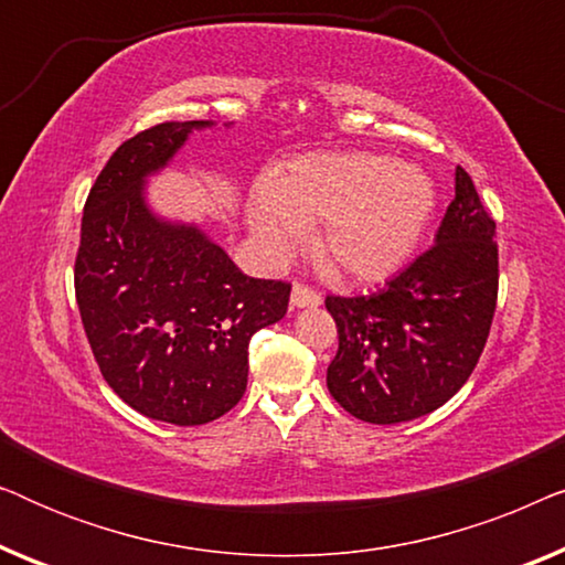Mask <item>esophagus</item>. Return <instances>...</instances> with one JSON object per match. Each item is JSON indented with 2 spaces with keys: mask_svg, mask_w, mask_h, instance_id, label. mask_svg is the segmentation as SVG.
I'll list each match as a JSON object with an SVG mask.
<instances>
[{
  "mask_svg": "<svg viewBox=\"0 0 565 565\" xmlns=\"http://www.w3.org/2000/svg\"><path fill=\"white\" fill-rule=\"evenodd\" d=\"M290 306H292V308L321 306V296L311 288V285L296 282V285H292V292H290Z\"/></svg>",
  "mask_w": 565,
  "mask_h": 565,
  "instance_id": "34e87169",
  "label": "esophagus"
}]
</instances>
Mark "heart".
<instances>
[{
	"mask_svg": "<svg viewBox=\"0 0 565 565\" xmlns=\"http://www.w3.org/2000/svg\"><path fill=\"white\" fill-rule=\"evenodd\" d=\"M437 205L435 182L388 153H306L254 192L249 226L262 249L282 257L316 231L321 269L347 280H381L419 246Z\"/></svg>",
	"mask_w": 565,
	"mask_h": 565,
	"instance_id": "obj_1",
	"label": "heart"
}]
</instances>
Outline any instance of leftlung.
Wrapping results in <instances>:
<instances>
[{
    "label": "left lung",
    "mask_w": 565,
    "mask_h": 565,
    "mask_svg": "<svg viewBox=\"0 0 565 565\" xmlns=\"http://www.w3.org/2000/svg\"><path fill=\"white\" fill-rule=\"evenodd\" d=\"M497 221L468 172L435 244L367 296H327L339 350L329 393L354 419L412 422L462 388L489 339L499 296Z\"/></svg>",
    "instance_id": "8db88e82"
}]
</instances>
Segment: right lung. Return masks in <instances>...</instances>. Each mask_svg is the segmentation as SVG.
I'll use <instances>...</instances> for the list:
<instances>
[{
    "label": "right lung",
    "instance_id": "1",
    "mask_svg": "<svg viewBox=\"0 0 565 565\" xmlns=\"http://www.w3.org/2000/svg\"><path fill=\"white\" fill-rule=\"evenodd\" d=\"M211 122H159L122 141L92 184L76 306L107 385L138 414L198 427L246 391L249 342L288 313L290 282L246 277L195 226L159 221L143 180Z\"/></svg>",
    "mask_w": 565,
    "mask_h": 565
}]
</instances>
